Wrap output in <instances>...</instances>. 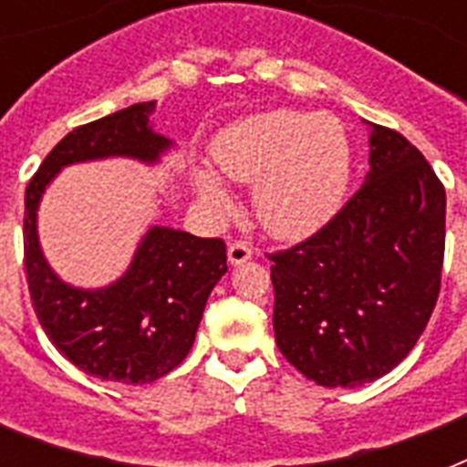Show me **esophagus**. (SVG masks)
Segmentation results:
<instances>
[{
    "instance_id": "1",
    "label": "esophagus",
    "mask_w": 467,
    "mask_h": 467,
    "mask_svg": "<svg viewBox=\"0 0 467 467\" xmlns=\"http://www.w3.org/2000/svg\"><path fill=\"white\" fill-rule=\"evenodd\" d=\"M252 254H254V252H252V247H249L247 242H233V244L227 247V259H230V264H234V266L249 262Z\"/></svg>"
}]
</instances>
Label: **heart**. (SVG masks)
Returning <instances> with one entry per match:
<instances>
[{
    "label": "heart",
    "mask_w": 467,
    "mask_h": 467,
    "mask_svg": "<svg viewBox=\"0 0 467 467\" xmlns=\"http://www.w3.org/2000/svg\"><path fill=\"white\" fill-rule=\"evenodd\" d=\"M213 164L237 183H254V213L266 233L300 237L339 208L351 176V145L329 113L274 109L237 120L213 142ZM193 183L208 211L227 213L218 176L198 169Z\"/></svg>",
    "instance_id": "obj_1"
}]
</instances>
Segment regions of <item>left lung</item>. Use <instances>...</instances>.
<instances>
[{"mask_svg":"<svg viewBox=\"0 0 467 467\" xmlns=\"http://www.w3.org/2000/svg\"><path fill=\"white\" fill-rule=\"evenodd\" d=\"M368 142L361 189L312 237L269 254L278 348L325 388L395 368L441 291L443 183L398 130L370 123Z\"/></svg>","mask_w":467,"mask_h":467,"instance_id":"obj_1","label":"left lung"}]
</instances>
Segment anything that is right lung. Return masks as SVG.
<instances>
[{
    "mask_svg": "<svg viewBox=\"0 0 467 467\" xmlns=\"http://www.w3.org/2000/svg\"><path fill=\"white\" fill-rule=\"evenodd\" d=\"M155 101L133 104L75 128L26 186L24 264L33 310L69 363L101 380L152 383L193 347L205 300L227 271L225 242L152 225L116 284L84 291L57 278L40 252L36 215L43 191L67 164L133 157L155 164L171 140L155 133Z\"/></svg>",
    "mask_w": 467,
    "mask_h": 467,
    "instance_id": "1",
    "label": "right lung"
}]
</instances>
